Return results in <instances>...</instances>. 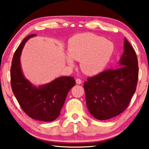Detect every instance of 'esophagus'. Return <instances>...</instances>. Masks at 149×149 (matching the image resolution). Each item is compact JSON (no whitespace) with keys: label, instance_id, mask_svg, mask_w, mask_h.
Here are the masks:
<instances>
[{"label":"esophagus","instance_id":"esophagus-1","mask_svg":"<svg viewBox=\"0 0 149 149\" xmlns=\"http://www.w3.org/2000/svg\"><path fill=\"white\" fill-rule=\"evenodd\" d=\"M75 81H76L77 84H81L82 83V81L79 78H77L75 79Z\"/></svg>","mask_w":149,"mask_h":149}]
</instances>
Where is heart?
I'll use <instances>...</instances> for the list:
<instances>
[{
    "mask_svg": "<svg viewBox=\"0 0 149 149\" xmlns=\"http://www.w3.org/2000/svg\"><path fill=\"white\" fill-rule=\"evenodd\" d=\"M114 51L111 42L92 33L77 34L70 40L65 60L73 67L74 60H80L81 69L89 75H95L105 69Z\"/></svg>",
    "mask_w": 149,
    "mask_h": 149,
    "instance_id": "heart-1",
    "label": "heart"
}]
</instances>
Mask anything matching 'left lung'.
I'll return each instance as SVG.
<instances>
[{"mask_svg": "<svg viewBox=\"0 0 149 149\" xmlns=\"http://www.w3.org/2000/svg\"><path fill=\"white\" fill-rule=\"evenodd\" d=\"M139 76L135 52L126 38L117 68L87 78L84 84L87 109L94 118L107 120L128 107L136 91Z\"/></svg>", "mask_w": 149, "mask_h": 149, "instance_id": "8db88e82", "label": "left lung"}]
</instances>
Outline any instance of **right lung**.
<instances>
[{
  "label": "right lung",
  "instance_id": "right-lung-1",
  "mask_svg": "<svg viewBox=\"0 0 149 149\" xmlns=\"http://www.w3.org/2000/svg\"><path fill=\"white\" fill-rule=\"evenodd\" d=\"M31 34L23 40L14 54L10 68V84L13 93L28 116L38 121L50 122L57 119L64 104L68 92L75 86L73 77L62 76L49 83L33 85L24 76L20 58L24 46Z\"/></svg>",
  "mask_w": 149,
  "mask_h": 149
}]
</instances>
